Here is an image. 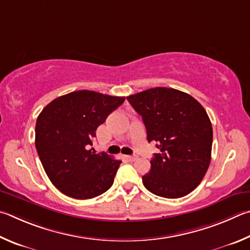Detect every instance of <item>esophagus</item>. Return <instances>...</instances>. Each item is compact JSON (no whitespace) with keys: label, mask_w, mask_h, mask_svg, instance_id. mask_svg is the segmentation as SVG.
Returning <instances> with one entry per match:
<instances>
[{"label":"esophagus","mask_w":250,"mask_h":250,"mask_svg":"<svg viewBox=\"0 0 250 250\" xmlns=\"http://www.w3.org/2000/svg\"><path fill=\"white\" fill-rule=\"evenodd\" d=\"M125 158L127 159L128 161H134V160H136V157H135V156H125Z\"/></svg>","instance_id":"esophagus-1"}]
</instances>
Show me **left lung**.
I'll use <instances>...</instances> for the list:
<instances>
[{
    "label": "left lung",
    "instance_id": "1",
    "mask_svg": "<svg viewBox=\"0 0 250 250\" xmlns=\"http://www.w3.org/2000/svg\"><path fill=\"white\" fill-rule=\"evenodd\" d=\"M127 100L143 118L147 141L160 149L144 186L167 199L189 194L211 163L213 129L207 111L190 94L171 87L148 89Z\"/></svg>",
    "mask_w": 250,
    "mask_h": 250
}]
</instances>
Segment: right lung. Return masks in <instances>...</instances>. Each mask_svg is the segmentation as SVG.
Instances as JSON below:
<instances>
[{"instance_id":"obj_1","label":"right lung","mask_w":250,"mask_h":250,"mask_svg":"<svg viewBox=\"0 0 250 250\" xmlns=\"http://www.w3.org/2000/svg\"><path fill=\"white\" fill-rule=\"evenodd\" d=\"M124 101V96L74 91L51 101L38 115L35 145L39 159L63 194L86 200L112 187L122 161L89 148L96 128Z\"/></svg>"}]
</instances>
